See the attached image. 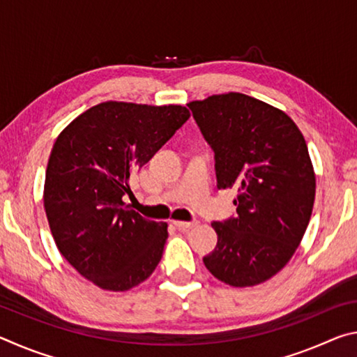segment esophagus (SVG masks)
<instances>
[{
    "instance_id": "1",
    "label": "esophagus",
    "mask_w": 357,
    "mask_h": 357,
    "mask_svg": "<svg viewBox=\"0 0 357 357\" xmlns=\"http://www.w3.org/2000/svg\"><path fill=\"white\" fill-rule=\"evenodd\" d=\"M173 225L178 229H190L193 227L198 225V220H192V222H181V220H173Z\"/></svg>"
}]
</instances>
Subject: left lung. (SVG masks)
Here are the masks:
<instances>
[{
  "label": "left lung",
  "instance_id": "8db88e82",
  "mask_svg": "<svg viewBox=\"0 0 357 357\" xmlns=\"http://www.w3.org/2000/svg\"><path fill=\"white\" fill-rule=\"evenodd\" d=\"M187 105L214 151L217 187L238 192V215L211 223L217 245L203 263L227 285H258L289 261L309 225L317 184L305 140L287 113L250 96Z\"/></svg>",
  "mask_w": 357,
  "mask_h": 357
}]
</instances>
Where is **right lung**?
<instances>
[{
  "instance_id": "right-lung-1",
  "label": "right lung",
  "mask_w": 357,
  "mask_h": 357,
  "mask_svg": "<svg viewBox=\"0 0 357 357\" xmlns=\"http://www.w3.org/2000/svg\"><path fill=\"white\" fill-rule=\"evenodd\" d=\"M190 113L183 105L102 102L58 135L48 159L44 208L58 250L84 279L128 291L159 264L167 223L146 220L123 198L130 176Z\"/></svg>"
}]
</instances>
